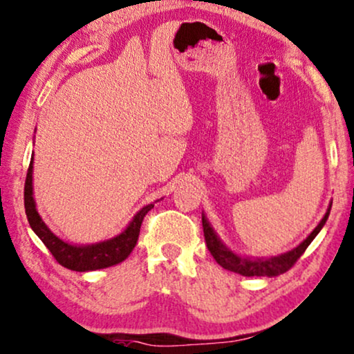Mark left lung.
Segmentation results:
<instances>
[{
	"label": "left lung",
	"instance_id": "1",
	"mask_svg": "<svg viewBox=\"0 0 354 354\" xmlns=\"http://www.w3.org/2000/svg\"><path fill=\"white\" fill-rule=\"evenodd\" d=\"M328 213H330V205H328L327 212L324 218H322L319 225L315 227L310 236H308L305 241H303L300 245L293 248V250L282 253L279 257H272V258H247V257H239L237 253H234L220 241V237L216 236V232L213 231V227L210 226V223L205 218V215H202V226H203V236H205V242L210 253L215 258L216 263L220 266L225 268L227 271L237 272V274L247 276V277H253V276H268V277H276L279 274H283V272L290 270V268L295 265L298 258H300L308 245L313 242L322 226L326 225Z\"/></svg>",
	"mask_w": 354,
	"mask_h": 354
}]
</instances>
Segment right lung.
<instances>
[{"mask_svg":"<svg viewBox=\"0 0 354 354\" xmlns=\"http://www.w3.org/2000/svg\"><path fill=\"white\" fill-rule=\"evenodd\" d=\"M32 175L33 157L28 165L26 187H24V203H26L27 220L30 223V227H32L33 232L41 239V242L48 247V250L53 253V257L56 258L59 265L67 268V270L84 272L102 270V268L118 265V263L127 260L138 242L144 216L147 215L149 210H152L153 203H149V205L142 207L141 210L134 215L125 231L118 234L117 237L109 239V241L104 242L91 243V245H73V243L64 242L62 239H59L56 234L51 232V229L44 225L41 216H39V213L37 212V205H35Z\"/></svg>","mask_w":354,"mask_h":354,"instance_id":"1","label":"right lung"}]
</instances>
